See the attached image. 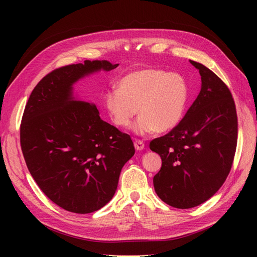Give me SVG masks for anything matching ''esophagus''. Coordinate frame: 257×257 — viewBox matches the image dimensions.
<instances>
[{"label":"esophagus","mask_w":257,"mask_h":257,"mask_svg":"<svg viewBox=\"0 0 257 257\" xmlns=\"http://www.w3.org/2000/svg\"><path fill=\"white\" fill-rule=\"evenodd\" d=\"M134 146L136 148V150H144L145 149V143L143 141H139V139H136L134 142Z\"/></svg>","instance_id":"34e87169"}]
</instances>
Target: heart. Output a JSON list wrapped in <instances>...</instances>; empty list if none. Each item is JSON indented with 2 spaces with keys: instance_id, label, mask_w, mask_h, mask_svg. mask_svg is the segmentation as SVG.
<instances>
[{
  "instance_id": "b5f03b06",
  "label": "heart",
  "mask_w": 257,
  "mask_h": 257,
  "mask_svg": "<svg viewBox=\"0 0 257 257\" xmlns=\"http://www.w3.org/2000/svg\"><path fill=\"white\" fill-rule=\"evenodd\" d=\"M189 87L181 75L160 68L131 72L118 82V90H109L105 97L112 122L119 127L132 126L134 133H164L181 122L189 103Z\"/></svg>"
}]
</instances>
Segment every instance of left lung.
I'll use <instances>...</instances> for the list:
<instances>
[{
	"label": "left lung",
	"mask_w": 257,
	"mask_h": 257,
	"mask_svg": "<svg viewBox=\"0 0 257 257\" xmlns=\"http://www.w3.org/2000/svg\"><path fill=\"white\" fill-rule=\"evenodd\" d=\"M190 62L201 76L199 94L175 128L150 143L162 159L153 178L155 193L179 209L196 207L219 191L230 172L238 135L227 85L205 65Z\"/></svg>",
	"instance_id": "8db88e82"
}]
</instances>
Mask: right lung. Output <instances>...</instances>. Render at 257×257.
<instances>
[{
	"label": "right lung",
	"instance_id": "add662e5",
	"mask_svg": "<svg viewBox=\"0 0 257 257\" xmlns=\"http://www.w3.org/2000/svg\"><path fill=\"white\" fill-rule=\"evenodd\" d=\"M118 65L87 60L54 69L26 105L20 145L28 169L45 195L67 211L91 213L109 203L135 153L130 135L100 119L94 104L73 96L76 81Z\"/></svg>",
	"mask_w": 257,
	"mask_h": 257
}]
</instances>
